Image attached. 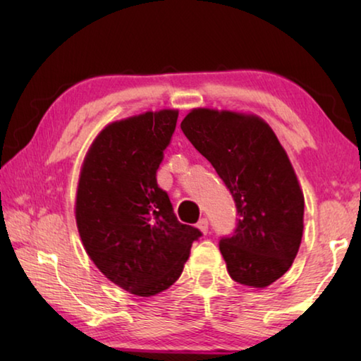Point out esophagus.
Masks as SVG:
<instances>
[{
  "mask_svg": "<svg viewBox=\"0 0 361 361\" xmlns=\"http://www.w3.org/2000/svg\"><path fill=\"white\" fill-rule=\"evenodd\" d=\"M197 228L204 232V234H207L209 232V219L207 218H200L199 223H197Z\"/></svg>",
  "mask_w": 361,
  "mask_h": 361,
  "instance_id": "obj_1",
  "label": "esophagus"
}]
</instances>
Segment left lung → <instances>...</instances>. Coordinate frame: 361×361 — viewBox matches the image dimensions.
I'll use <instances>...</instances> for the list:
<instances>
[{
  "label": "left lung",
  "mask_w": 361,
  "mask_h": 361,
  "mask_svg": "<svg viewBox=\"0 0 361 361\" xmlns=\"http://www.w3.org/2000/svg\"><path fill=\"white\" fill-rule=\"evenodd\" d=\"M181 130L215 167L237 209L219 240L229 276L264 288L288 271L302 239L304 195L276 133L256 116L192 109Z\"/></svg>",
  "instance_id": "8db88e82"
}]
</instances>
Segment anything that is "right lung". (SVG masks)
I'll return each instance as SVG.
<instances>
[{
	"label": "right lung",
	"mask_w": 361,
	"mask_h": 361,
	"mask_svg": "<svg viewBox=\"0 0 361 361\" xmlns=\"http://www.w3.org/2000/svg\"><path fill=\"white\" fill-rule=\"evenodd\" d=\"M178 111L162 109L109 124L85 156L76 223L95 266L121 288L152 296L173 285L202 235L176 219L157 169Z\"/></svg>",
	"instance_id": "1"
}]
</instances>
